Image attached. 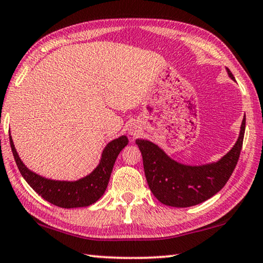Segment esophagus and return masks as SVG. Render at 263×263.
I'll return each instance as SVG.
<instances>
[{
  "instance_id": "esophagus-1",
  "label": "esophagus",
  "mask_w": 263,
  "mask_h": 263,
  "mask_svg": "<svg viewBox=\"0 0 263 263\" xmlns=\"http://www.w3.org/2000/svg\"><path fill=\"white\" fill-rule=\"evenodd\" d=\"M130 133H131V135H133V136H136V131H133V130H130Z\"/></svg>"
}]
</instances>
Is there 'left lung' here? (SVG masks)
<instances>
[{
    "instance_id": "8db88e82",
    "label": "left lung",
    "mask_w": 263,
    "mask_h": 263,
    "mask_svg": "<svg viewBox=\"0 0 263 263\" xmlns=\"http://www.w3.org/2000/svg\"><path fill=\"white\" fill-rule=\"evenodd\" d=\"M228 73L234 79L229 70ZM245 128L246 116L234 147L221 160L203 166L181 165L151 141L137 139L136 144L143 156L145 177L154 197L172 207H191L213 197L226 185L239 161Z\"/></svg>"
}]
</instances>
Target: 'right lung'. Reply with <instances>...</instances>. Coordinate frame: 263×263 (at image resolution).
I'll return each instance as SVG.
<instances>
[{
    "mask_svg": "<svg viewBox=\"0 0 263 263\" xmlns=\"http://www.w3.org/2000/svg\"><path fill=\"white\" fill-rule=\"evenodd\" d=\"M9 140L16 165L22 177L37 194L52 205L62 208L86 207L97 201L104 194L109 184L117 157L128 143L126 136H122L107 144L103 151L102 160L97 168L85 178L79 179L77 181H55L42 178L29 171L21 161L10 135Z\"/></svg>",
    "mask_w": 263,
    "mask_h": 263,
    "instance_id": "obj_1",
    "label": "right lung"
}]
</instances>
